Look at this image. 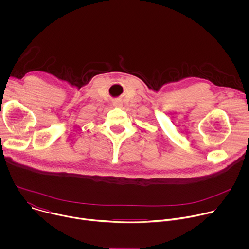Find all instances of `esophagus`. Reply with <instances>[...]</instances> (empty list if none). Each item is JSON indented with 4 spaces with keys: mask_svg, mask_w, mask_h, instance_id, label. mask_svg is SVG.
<instances>
[{
    "mask_svg": "<svg viewBox=\"0 0 249 249\" xmlns=\"http://www.w3.org/2000/svg\"><path fill=\"white\" fill-rule=\"evenodd\" d=\"M122 105V103H121V101L120 100H115V102H114V106H121Z\"/></svg>",
    "mask_w": 249,
    "mask_h": 249,
    "instance_id": "34e87169",
    "label": "esophagus"
}]
</instances>
